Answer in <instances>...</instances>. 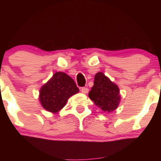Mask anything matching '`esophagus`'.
Instances as JSON below:
<instances>
[{
    "mask_svg": "<svg viewBox=\"0 0 161 161\" xmlns=\"http://www.w3.org/2000/svg\"><path fill=\"white\" fill-rule=\"evenodd\" d=\"M81 92L83 94H87L88 92V88H86V87H83V88H81Z\"/></svg>",
    "mask_w": 161,
    "mask_h": 161,
    "instance_id": "esophagus-1",
    "label": "esophagus"
}]
</instances>
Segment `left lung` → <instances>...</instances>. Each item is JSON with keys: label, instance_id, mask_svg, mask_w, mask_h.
<instances>
[{"label": "left lung", "instance_id": "left-lung-1", "mask_svg": "<svg viewBox=\"0 0 161 161\" xmlns=\"http://www.w3.org/2000/svg\"><path fill=\"white\" fill-rule=\"evenodd\" d=\"M88 97L96 106L108 113L116 110L120 101L118 86L101 72L95 75L94 86L88 93Z\"/></svg>", "mask_w": 161, "mask_h": 161}]
</instances>
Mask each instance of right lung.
Here are the masks:
<instances>
[{
    "label": "right lung",
    "instance_id": "right-lung-1",
    "mask_svg": "<svg viewBox=\"0 0 161 161\" xmlns=\"http://www.w3.org/2000/svg\"><path fill=\"white\" fill-rule=\"evenodd\" d=\"M79 92V88L69 75L57 72L41 88L39 100L45 110L57 113L65 106L72 95Z\"/></svg>",
    "mask_w": 161,
    "mask_h": 161
}]
</instances>
